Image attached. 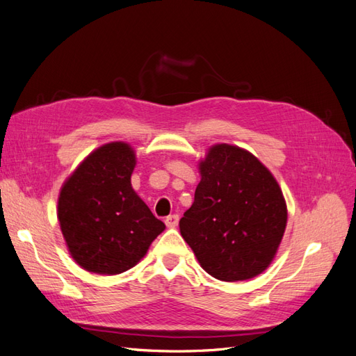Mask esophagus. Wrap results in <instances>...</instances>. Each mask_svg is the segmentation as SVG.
<instances>
[{"label": "esophagus", "mask_w": 356, "mask_h": 356, "mask_svg": "<svg viewBox=\"0 0 356 356\" xmlns=\"http://www.w3.org/2000/svg\"><path fill=\"white\" fill-rule=\"evenodd\" d=\"M177 222H179V215H170L165 218V224H167V227H170V229H175V227H177Z\"/></svg>", "instance_id": "1"}]
</instances>
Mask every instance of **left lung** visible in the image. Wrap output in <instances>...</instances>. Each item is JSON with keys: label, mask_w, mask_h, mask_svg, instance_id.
I'll list each match as a JSON object with an SVG mask.
<instances>
[{"label": "left lung", "mask_w": 356, "mask_h": 356, "mask_svg": "<svg viewBox=\"0 0 356 356\" xmlns=\"http://www.w3.org/2000/svg\"><path fill=\"white\" fill-rule=\"evenodd\" d=\"M202 180L179 227L209 275L243 281L275 259L287 225L277 179L248 150L215 144L198 162Z\"/></svg>", "instance_id": "1"}]
</instances>
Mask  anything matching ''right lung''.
<instances>
[{
	"mask_svg": "<svg viewBox=\"0 0 356 356\" xmlns=\"http://www.w3.org/2000/svg\"><path fill=\"white\" fill-rule=\"evenodd\" d=\"M135 165L131 144L108 143L91 152L60 189L63 238L72 259L88 272H126L165 230L131 185Z\"/></svg>",
	"mask_w": 356,
	"mask_h": 356,
	"instance_id": "add662e5",
	"label": "right lung"
}]
</instances>
